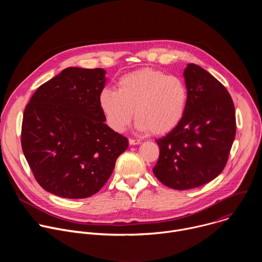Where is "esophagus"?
I'll return each mask as SVG.
<instances>
[{
    "instance_id": "obj_1",
    "label": "esophagus",
    "mask_w": 262,
    "mask_h": 262,
    "mask_svg": "<svg viewBox=\"0 0 262 262\" xmlns=\"http://www.w3.org/2000/svg\"><path fill=\"white\" fill-rule=\"evenodd\" d=\"M128 142L130 145H138V144H141V140L139 139H128Z\"/></svg>"
}]
</instances>
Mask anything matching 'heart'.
Instances as JSON below:
<instances>
[{
	"label": "heart",
	"mask_w": 262,
	"mask_h": 262,
	"mask_svg": "<svg viewBox=\"0 0 262 262\" xmlns=\"http://www.w3.org/2000/svg\"><path fill=\"white\" fill-rule=\"evenodd\" d=\"M188 99L182 79L151 68L126 73L118 80L117 90L105 87L98 94L105 121L117 133L128 127L134 108L139 130L168 133L182 119Z\"/></svg>",
	"instance_id": "b5f03b06"
}]
</instances>
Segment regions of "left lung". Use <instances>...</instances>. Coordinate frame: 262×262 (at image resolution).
<instances>
[{"instance_id": "obj_1", "label": "left lung", "mask_w": 262, "mask_h": 262, "mask_svg": "<svg viewBox=\"0 0 262 262\" xmlns=\"http://www.w3.org/2000/svg\"><path fill=\"white\" fill-rule=\"evenodd\" d=\"M183 77L189 99L179 123L157 140L156 177L174 190H189L214 179L225 168L235 132L230 94L202 67L190 63Z\"/></svg>"}]
</instances>
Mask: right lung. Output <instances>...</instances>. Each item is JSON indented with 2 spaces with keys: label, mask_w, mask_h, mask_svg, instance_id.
<instances>
[{
  "label": "right lung",
  "mask_w": 262,
  "mask_h": 262,
  "mask_svg": "<svg viewBox=\"0 0 262 262\" xmlns=\"http://www.w3.org/2000/svg\"><path fill=\"white\" fill-rule=\"evenodd\" d=\"M105 81L102 68L68 67L27 104L21 148L47 192L68 199L96 194L127 149V139L104 123L98 94Z\"/></svg>",
  "instance_id": "right-lung-1"
}]
</instances>
